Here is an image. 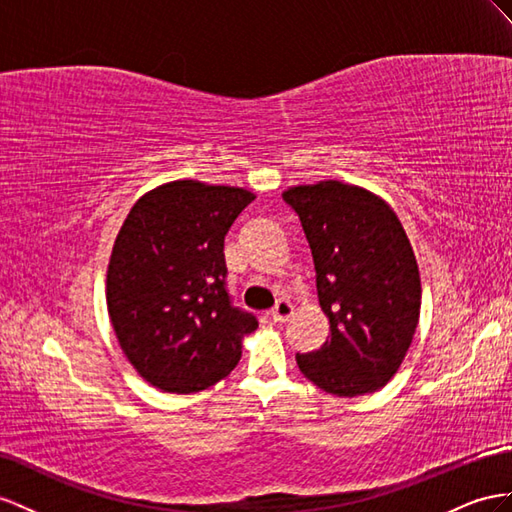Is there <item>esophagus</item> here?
<instances>
[{
  "label": "esophagus",
  "mask_w": 512,
  "mask_h": 512,
  "mask_svg": "<svg viewBox=\"0 0 512 512\" xmlns=\"http://www.w3.org/2000/svg\"><path fill=\"white\" fill-rule=\"evenodd\" d=\"M292 313H294V307H292L290 300L279 298L277 305H274V307L270 309V318H272L274 322H285L287 318L292 316Z\"/></svg>",
  "instance_id": "34e87169"
}]
</instances>
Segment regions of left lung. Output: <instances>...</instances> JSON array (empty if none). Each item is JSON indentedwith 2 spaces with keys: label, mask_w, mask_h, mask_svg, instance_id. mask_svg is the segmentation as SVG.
<instances>
[{
  "label": "left lung",
  "mask_w": 512,
  "mask_h": 512,
  "mask_svg": "<svg viewBox=\"0 0 512 512\" xmlns=\"http://www.w3.org/2000/svg\"><path fill=\"white\" fill-rule=\"evenodd\" d=\"M311 248L320 307L331 337L296 355L311 383L339 398L381 389L409 350L422 285L409 238L372 192L320 181L283 192Z\"/></svg>",
  "instance_id": "left-lung-1"
}]
</instances>
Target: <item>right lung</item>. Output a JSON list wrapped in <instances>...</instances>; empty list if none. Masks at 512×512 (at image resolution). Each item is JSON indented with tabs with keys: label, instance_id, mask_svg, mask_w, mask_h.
I'll list each match as a JSON object with an SVG mask.
<instances>
[{
	"label": "right lung",
	"instance_id": "right-lung-1",
	"mask_svg": "<svg viewBox=\"0 0 512 512\" xmlns=\"http://www.w3.org/2000/svg\"><path fill=\"white\" fill-rule=\"evenodd\" d=\"M255 194L183 179L144 194L116 235L108 311L136 372L157 389L194 393L240 361V337L257 329L233 305L225 235Z\"/></svg>",
	"mask_w": 512,
	"mask_h": 512
}]
</instances>
